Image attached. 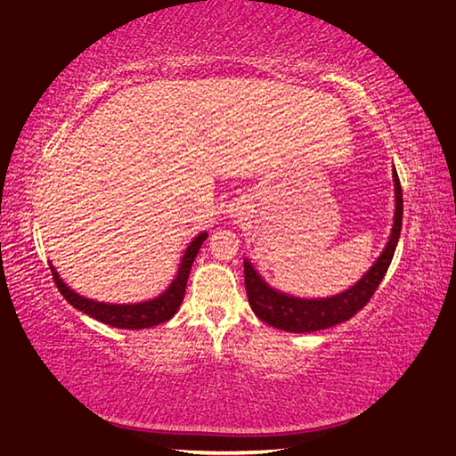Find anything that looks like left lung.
Masks as SVG:
<instances>
[{
    "label": "left lung",
    "mask_w": 456,
    "mask_h": 456,
    "mask_svg": "<svg viewBox=\"0 0 456 456\" xmlns=\"http://www.w3.org/2000/svg\"><path fill=\"white\" fill-rule=\"evenodd\" d=\"M394 191H395V212L394 224L386 248L368 272L360 280L342 293L330 297H319V299H305V297L287 295L264 281V277L256 272L249 259H244V283L248 301L257 319L267 322L269 327L287 330V332H314L345 322L364 306L370 297L378 289L379 281L384 280L389 264L395 252L399 232H402L403 216V199L402 184L394 167Z\"/></svg>",
    "instance_id": "1"
}]
</instances>
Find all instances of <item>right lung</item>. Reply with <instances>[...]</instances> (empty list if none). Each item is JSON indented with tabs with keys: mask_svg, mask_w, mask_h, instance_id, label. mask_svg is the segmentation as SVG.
Masks as SVG:
<instances>
[{
	"mask_svg": "<svg viewBox=\"0 0 456 456\" xmlns=\"http://www.w3.org/2000/svg\"><path fill=\"white\" fill-rule=\"evenodd\" d=\"M207 238H208V232H200V234L194 236L191 244L187 246V249H184L179 269H176V275L173 277L169 287H167L163 293L153 297V299L142 301V303H104V301L88 299V297H82L80 293L70 289V287L62 281V277L59 275V272L54 269L53 264H51V272L54 277V283L59 287V291L62 293L64 299L74 306V309H78L85 314H88V317L104 324H110V327H116V329H127V330L150 329V327H155V324H161L173 319L175 313L179 311V306L184 299V289H187L192 262L199 254L202 241Z\"/></svg>",
	"mask_w": 456,
	"mask_h": 456,
	"instance_id": "obj_1",
	"label": "right lung"
}]
</instances>
